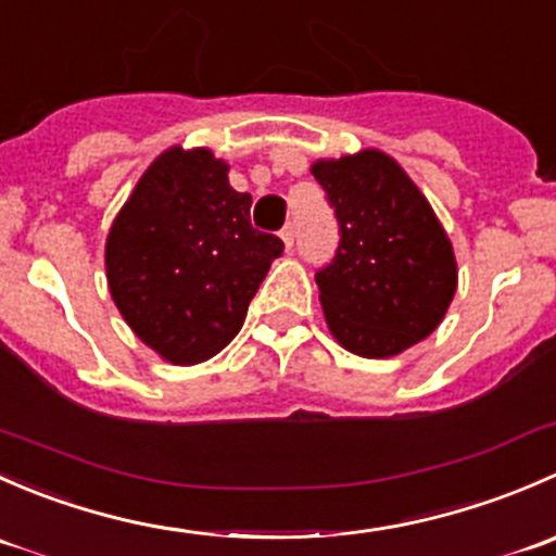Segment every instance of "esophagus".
<instances>
[{
	"label": "esophagus",
	"mask_w": 556,
	"mask_h": 556,
	"mask_svg": "<svg viewBox=\"0 0 556 556\" xmlns=\"http://www.w3.org/2000/svg\"><path fill=\"white\" fill-rule=\"evenodd\" d=\"M279 237H282V242H285V247H293V239H295V226L293 223H288V226L282 228V231H279Z\"/></svg>",
	"instance_id": "esophagus-1"
}]
</instances>
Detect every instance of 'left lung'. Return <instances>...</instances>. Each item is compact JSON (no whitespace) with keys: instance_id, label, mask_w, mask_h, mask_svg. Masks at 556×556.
<instances>
[{"instance_id":"1","label":"left lung","mask_w":556,"mask_h":556,"mask_svg":"<svg viewBox=\"0 0 556 556\" xmlns=\"http://www.w3.org/2000/svg\"><path fill=\"white\" fill-rule=\"evenodd\" d=\"M314 179L339 223L317 268L330 333L361 357H390L433 333L457 290L450 237L408 174L379 150L317 161Z\"/></svg>"}]
</instances>
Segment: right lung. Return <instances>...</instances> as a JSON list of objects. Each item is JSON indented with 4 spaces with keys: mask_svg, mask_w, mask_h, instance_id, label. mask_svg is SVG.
<instances>
[{
    "mask_svg": "<svg viewBox=\"0 0 556 556\" xmlns=\"http://www.w3.org/2000/svg\"><path fill=\"white\" fill-rule=\"evenodd\" d=\"M250 193L210 150L153 161L106 237V279L134 333L177 366L217 355L244 323L282 239L250 223Z\"/></svg>",
    "mask_w": 556,
    "mask_h": 556,
    "instance_id": "add662e5",
    "label": "right lung"
}]
</instances>
